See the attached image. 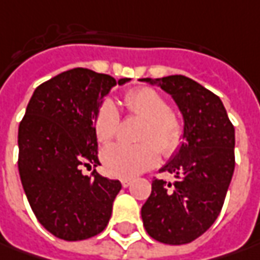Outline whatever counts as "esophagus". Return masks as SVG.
<instances>
[{
	"label": "esophagus",
	"instance_id": "obj_1",
	"mask_svg": "<svg viewBox=\"0 0 260 260\" xmlns=\"http://www.w3.org/2000/svg\"><path fill=\"white\" fill-rule=\"evenodd\" d=\"M121 183H122V187H125V188H126V187H129L131 185L132 180H131V178H122Z\"/></svg>",
	"mask_w": 260,
	"mask_h": 260
}]
</instances>
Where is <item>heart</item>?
<instances>
[{"instance_id":"heart-1","label":"heart","mask_w":260,"mask_h":260,"mask_svg":"<svg viewBox=\"0 0 260 260\" xmlns=\"http://www.w3.org/2000/svg\"><path fill=\"white\" fill-rule=\"evenodd\" d=\"M128 111L147 121L141 135V145L112 144L102 152L105 170L115 177H135L154 167L158 161V147L164 155H171L183 142V123L171 112L170 103L161 93L151 87H139L125 94ZM121 126L118 108L112 101H105L94 116V131L101 142L113 139Z\"/></svg>"}]
</instances>
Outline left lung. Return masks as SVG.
I'll return each instance as SVG.
<instances>
[{"instance_id": "1", "label": "left lung", "mask_w": 260, "mask_h": 260, "mask_svg": "<svg viewBox=\"0 0 260 260\" xmlns=\"http://www.w3.org/2000/svg\"><path fill=\"white\" fill-rule=\"evenodd\" d=\"M161 87L183 115L184 142L159 171L174 181L154 180L141 209L148 235L161 243L196 240L216 221L235 171V128L217 94L175 75L139 79Z\"/></svg>"}]
</instances>
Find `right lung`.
I'll list each match as a JSON object with an SVG mask.
<instances>
[{"label": "right lung", "instance_id": "obj_1", "mask_svg": "<svg viewBox=\"0 0 260 260\" xmlns=\"http://www.w3.org/2000/svg\"><path fill=\"white\" fill-rule=\"evenodd\" d=\"M115 80L76 68L41 83L18 128V171L37 220L53 236L75 242L96 236L108 226L118 180L82 174L94 167L98 137L94 116Z\"/></svg>", "mask_w": 260, "mask_h": 260}]
</instances>
